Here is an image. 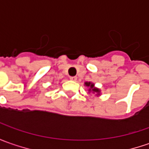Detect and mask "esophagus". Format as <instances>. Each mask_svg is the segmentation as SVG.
<instances>
[{"label": "esophagus", "instance_id": "esophagus-1", "mask_svg": "<svg viewBox=\"0 0 149 149\" xmlns=\"http://www.w3.org/2000/svg\"><path fill=\"white\" fill-rule=\"evenodd\" d=\"M70 80H72L73 81H76L77 80V77H70Z\"/></svg>", "mask_w": 149, "mask_h": 149}]
</instances>
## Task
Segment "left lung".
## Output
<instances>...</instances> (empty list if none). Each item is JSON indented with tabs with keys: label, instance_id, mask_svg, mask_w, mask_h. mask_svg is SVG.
I'll return each instance as SVG.
<instances>
[{
	"label": "left lung",
	"instance_id": "left-lung-1",
	"mask_svg": "<svg viewBox=\"0 0 149 149\" xmlns=\"http://www.w3.org/2000/svg\"><path fill=\"white\" fill-rule=\"evenodd\" d=\"M85 84H86V86H87L90 87L89 91H93V92H96V93H99V92H100L99 89L94 87V84H92V83H91V82H86Z\"/></svg>",
	"mask_w": 149,
	"mask_h": 149
}]
</instances>
